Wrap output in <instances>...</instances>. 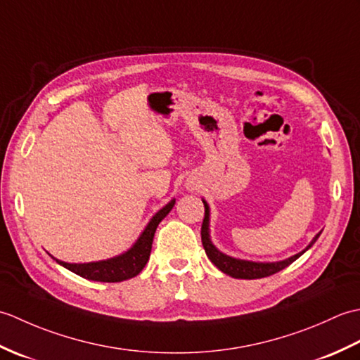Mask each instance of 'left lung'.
Segmentation results:
<instances>
[{
	"instance_id": "1",
	"label": "left lung",
	"mask_w": 360,
	"mask_h": 360,
	"mask_svg": "<svg viewBox=\"0 0 360 360\" xmlns=\"http://www.w3.org/2000/svg\"><path fill=\"white\" fill-rule=\"evenodd\" d=\"M204 207H205V215L202 221V227H201V240H202V246L205 254H207L210 262L215 264L221 272H224L227 275H231L233 278H243V280H254V278H263V277H269V275L280 272L281 269H285L290 263H294L295 259L303 255L312 244L317 241L320 236L319 232L312 241L308 244L307 249H303L298 254L289 257L286 259H281V262H249V259H241V258H233L231 255H226L221 252L215 244L212 243L210 238V207L205 200H202Z\"/></svg>"
}]
</instances>
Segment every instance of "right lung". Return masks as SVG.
<instances>
[{"instance_id":"right-lung-1","label":"right lung","mask_w":360,"mask_h":360,"mask_svg":"<svg viewBox=\"0 0 360 360\" xmlns=\"http://www.w3.org/2000/svg\"><path fill=\"white\" fill-rule=\"evenodd\" d=\"M174 202L176 200H172L158 213H155V217H153L148 221V224L145 226L143 232L139 235V238H137L133 246L127 252H124V254L108 258V259H101V262H91V263H66V262H62V259H57L53 257L52 258L56 259L60 266L66 267V269L80 275L83 278L93 280V281L116 283V281L133 278L143 269L145 264H147L156 229L160 221L170 213Z\"/></svg>"}]
</instances>
